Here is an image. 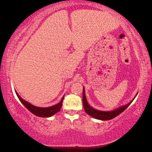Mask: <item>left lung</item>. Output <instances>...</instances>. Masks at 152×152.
Wrapping results in <instances>:
<instances>
[{
	"instance_id": "left-lung-1",
	"label": "left lung",
	"mask_w": 152,
	"mask_h": 152,
	"mask_svg": "<svg viewBox=\"0 0 152 152\" xmlns=\"http://www.w3.org/2000/svg\"><path fill=\"white\" fill-rule=\"evenodd\" d=\"M137 93L136 94L135 96L131 101L129 103L126 104L123 106H121L119 108L113 109L110 111H104V110H99L97 109H94L92 107L91 105L88 104V101H87L86 94H85V90H84V87H83V94H82V102H83V107L84 109L87 114L89 115L90 116L95 118L96 119L102 120V121H108L113 119V118L116 117L118 115H120L122 112L127 109V108L132 104L133 100L137 96Z\"/></svg>"
}]
</instances>
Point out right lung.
<instances>
[{
  "mask_svg": "<svg viewBox=\"0 0 152 152\" xmlns=\"http://www.w3.org/2000/svg\"><path fill=\"white\" fill-rule=\"evenodd\" d=\"M15 92H16L17 96L19 98L20 102H21V103L23 104L31 113H32L33 115L40 117H50L51 116H53V115H55L56 113L60 111L61 107L62 106V102L64 97V96L61 98L60 102H58V104H56L55 105H53V106L49 107H39L34 106V105L29 103V102L25 101L24 99H23L22 98L19 96V94H18L16 91H15Z\"/></svg>",
  "mask_w": 152,
  "mask_h": 152,
  "instance_id": "obj_1",
  "label": "right lung"
}]
</instances>
